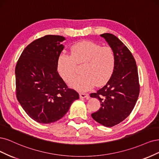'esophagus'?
<instances>
[{
	"instance_id": "34e87169",
	"label": "esophagus",
	"mask_w": 159,
	"mask_h": 159,
	"mask_svg": "<svg viewBox=\"0 0 159 159\" xmlns=\"http://www.w3.org/2000/svg\"><path fill=\"white\" fill-rule=\"evenodd\" d=\"M79 95H80V98H87V97H88V94H86V93H80V94H79Z\"/></svg>"
}]
</instances>
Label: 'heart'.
<instances>
[{"label":"heart","mask_w":159,"mask_h":159,"mask_svg":"<svg viewBox=\"0 0 159 159\" xmlns=\"http://www.w3.org/2000/svg\"><path fill=\"white\" fill-rule=\"evenodd\" d=\"M82 75L70 82L73 88L86 91L101 85L108 80L116 64L114 51L110 46H103L92 41H81L71 46L70 55L61 53L57 60V70L63 79L69 83L76 74L77 65L83 64Z\"/></svg>","instance_id":"1"}]
</instances>
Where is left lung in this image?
Instances as JSON below:
<instances>
[{"label": "left lung", "mask_w": 159, "mask_h": 159, "mask_svg": "<svg viewBox=\"0 0 159 159\" xmlns=\"http://www.w3.org/2000/svg\"><path fill=\"white\" fill-rule=\"evenodd\" d=\"M100 36L114 51L116 64L106 84L90 94L101 103L100 108L91 116L99 124L110 127L129 116L139 96L140 85L135 60L129 49L113 34L105 33Z\"/></svg>", "instance_id": "left-lung-1"}]
</instances>
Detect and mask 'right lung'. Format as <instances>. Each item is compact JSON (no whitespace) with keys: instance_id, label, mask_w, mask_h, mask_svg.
<instances>
[{"instance_id":"add662e5","label":"right lung","mask_w":159,"mask_h":159,"mask_svg":"<svg viewBox=\"0 0 159 159\" xmlns=\"http://www.w3.org/2000/svg\"><path fill=\"white\" fill-rule=\"evenodd\" d=\"M65 38L47 35L34 40L22 52L15 68L16 97L26 114L40 124L60 120L79 98L57 71V60Z\"/></svg>"}]
</instances>
